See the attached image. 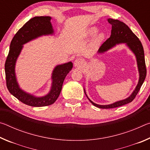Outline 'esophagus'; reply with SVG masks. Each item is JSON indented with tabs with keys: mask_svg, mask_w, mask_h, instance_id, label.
Returning <instances> with one entry per match:
<instances>
[{
	"mask_svg": "<svg viewBox=\"0 0 150 150\" xmlns=\"http://www.w3.org/2000/svg\"><path fill=\"white\" fill-rule=\"evenodd\" d=\"M85 60L83 59H81V58H78V59H76L74 62V65L75 67H83V65H85Z\"/></svg>",
	"mask_w": 150,
	"mask_h": 150,
	"instance_id": "esophagus-1",
	"label": "esophagus"
}]
</instances>
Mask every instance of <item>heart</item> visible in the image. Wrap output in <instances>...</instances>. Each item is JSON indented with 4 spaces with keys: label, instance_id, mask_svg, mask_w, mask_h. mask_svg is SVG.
Listing matches in <instances>:
<instances>
[{
    "label": "heart",
    "instance_id": "obj_1",
    "mask_svg": "<svg viewBox=\"0 0 150 150\" xmlns=\"http://www.w3.org/2000/svg\"><path fill=\"white\" fill-rule=\"evenodd\" d=\"M98 29L96 27H91V28L88 30L87 31V35L88 36H94V35L96 34V33L98 32ZM105 38V34L104 33H100L99 34L97 35V37L96 38L95 42L96 43H100Z\"/></svg>",
    "mask_w": 150,
    "mask_h": 150
}]
</instances>
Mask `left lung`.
Returning <instances> with one entry per match:
<instances>
[{"label": "left lung", "mask_w": 150, "mask_h": 150, "mask_svg": "<svg viewBox=\"0 0 150 150\" xmlns=\"http://www.w3.org/2000/svg\"><path fill=\"white\" fill-rule=\"evenodd\" d=\"M107 20L108 23L112 25L111 35L110 38L100 45L97 52V54H103L112 48L115 47L116 45L124 44L135 55L139 73V80L135 89L133 91V92L128 97H127L125 99L116 101V102L110 104V105H101L93 103L88 97L84 88L85 94L90 102L94 106L100 108H116L131 103L139 92L146 77V67L145 58H144V48L138 38L134 34L132 31L129 28V27L124 22H120V20H113L112 18H108Z\"/></svg>", "instance_id": "left-lung-1"}]
</instances>
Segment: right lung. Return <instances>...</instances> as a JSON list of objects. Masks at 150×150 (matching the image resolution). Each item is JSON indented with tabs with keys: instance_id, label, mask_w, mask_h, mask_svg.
I'll return each mask as SVG.
<instances>
[{
	"instance_id": "right-lung-1",
	"label": "right lung",
	"mask_w": 150,
	"mask_h": 150,
	"mask_svg": "<svg viewBox=\"0 0 150 150\" xmlns=\"http://www.w3.org/2000/svg\"><path fill=\"white\" fill-rule=\"evenodd\" d=\"M51 20L50 16H35L28 21L12 38L4 65L6 86L9 92L22 103L35 107L51 105L55 102L59 96L65 77L73 68L71 62L55 66L52 73L50 90L44 96H36L20 87L15 67L23 45L42 35H54V30Z\"/></svg>"
}]
</instances>
